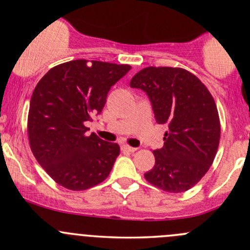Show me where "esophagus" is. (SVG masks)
<instances>
[{"label": "esophagus", "mask_w": 250, "mask_h": 250, "mask_svg": "<svg viewBox=\"0 0 250 250\" xmlns=\"http://www.w3.org/2000/svg\"><path fill=\"white\" fill-rule=\"evenodd\" d=\"M122 149H123V150H127V152H135V150L138 149V148L131 147V146H128V145H123V146H122Z\"/></svg>", "instance_id": "obj_1"}]
</instances>
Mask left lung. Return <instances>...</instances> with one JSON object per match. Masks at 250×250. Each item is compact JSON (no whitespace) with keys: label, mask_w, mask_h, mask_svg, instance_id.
Segmentation results:
<instances>
[{"label":"left lung","mask_w":250,"mask_h":250,"mask_svg":"<svg viewBox=\"0 0 250 250\" xmlns=\"http://www.w3.org/2000/svg\"><path fill=\"white\" fill-rule=\"evenodd\" d=\"M129 85L146 92L156 122L167 127L163 148L153 150L155 165L145 178L171 193L190 190L209 171L218 149L215 100L201 79L180 67L142 68Z\"/></svg>","instance_id":"8db88e82"}]
</instances>
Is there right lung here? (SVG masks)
<instances>
[{"label":"right lung","mask_w":250,"mask_h":250,"mask_svg":"<svg viewBox=\"0 0 250 250\" xmlns=\"http://www.w3.org/2000/svg\"><path fill=\"white\" fill-rule=\"evenodd\" d=\"M130 65L71 60L52 67L35 86L29 104V146L38 163L62 188L83 191L110 173L120 146L85 125L101 114L114 84Z\"/></svg>","instance_id":"right-lung-1"}]
</instances>
